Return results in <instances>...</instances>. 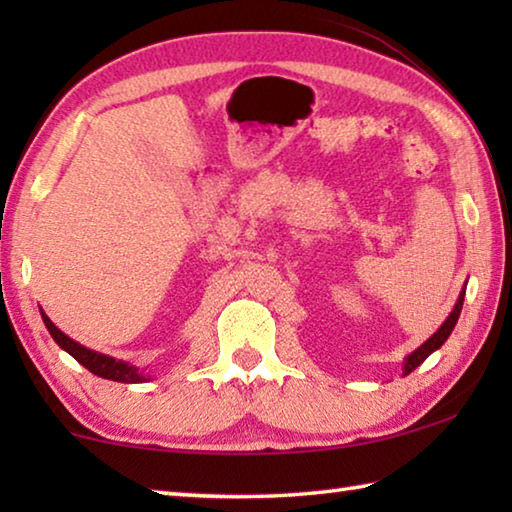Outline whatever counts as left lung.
<instances>
[{
    "mask_svg": "<svg viewBox=\"0 0 512 512\" xmlns=\"http://www.w3.org/2000/svg\"><path fill=\"white\" fill-rule=\"evenodd\" d=\"M467 287V284H465ZM465 287H463V291H461V296H458V300H456V305H454V309H452V314L447 316V320L443 325H440L436 332H433L427 341H424L420 348H415L409 357H404V375H409V372H413L415 368L420 366V363L429 357L431 352H436L440 345H443L447 339H449V334H452V329L456 327V320H458V316H461V309H463V300H465Z\"/></svg>",
    "mask_w": 512,
    "mask_h": 512,
    "instance_id": "obj_1",
    "label": "left lung"
}]
</instances>
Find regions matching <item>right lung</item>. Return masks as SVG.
Returning a JSON list of instances; mask_svg holds the SVG:
<instances>
[{
	"label": "right lung",
	"mask_w": 512,
	"mask_h": 512,
	"mask_svg": "<svg viewBox=\"0 0 512 512\" xmlns=\"http://www.w3.org/2000/svg\"><path fill=\"white\" fill-rule=\"evenodd\" d=\"M40 314L49 329L51 339H54L67 354H72V357L79 361L81 366L88 368L92 375L103 377V379H112V381H121V384H144V381L151 379V375H144V372L140 368H135L133 363L108 357V354H101V352H94L90 348H85V345L76 343L74 339H69L65 332H60V329L51 323V318L45 314V311L40 309Z\"/></svg>",
	"instance_id": "add662e5"
}]
</instances>
